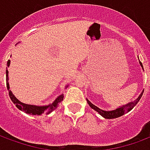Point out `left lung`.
<instances>
[{
    "mask_svg": "<svg viewBox=\"0 0 150 150\" xmlns=\"http://www.w3.org/2000/svg\"><path fill=\"white\" fill-rule=\"evenodd\" d=\"M140 64L142 67V68H143V66H142V63L140 62ZM144 92V91H143ZM143 92H142V94L139 96V97L135 101H133V102H131V103H129V104H126V105H124L122 107L118 108H116V110H112V111H104L100 109V108H99L96 106H95L94 104H92L90 102V101L87 100L88 101V104H89V106L91 108H93L94 110H96V112L100 114L101 116H104V118H106V119H113V118H116V117H119V116H123L125 113L128 112L129 111L131 110L132 108H133V107L135 106L136 104L138 103V101L140 100V99L142 98V95H143Z\"/></svg>",
    "mask_w": 150,
    "mask_h": 150,
    "instance_id": "1",
    "label": "left lung"
}]
</instances>
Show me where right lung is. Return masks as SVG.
I'll return each instance as SVG.
<instances>
[{
    "label": "right lung",
    "mask_w": 150,
    "mask_h": 150,
    "mask_svg": "<svg viewBox=\"0 0 150 150\" xmlns=\"http://www.w3.org/2000/svg\"><path fill=\"white\" fill-rule=\"evenodd\" d=\"M10 61L8 60L7 62V66H9ZM8 71L6 68V86L8 88V95H9V97L11 99V100L13 101V103L16 105V107L18 108V109L23 111L25 113L28 114H32V115H41V114H49L50 112H51L53 110H54L56 108L58 107V104L62 101L63 100V95H60L58 98L56 99L54 101V103H52L50 105L47 106H35V105H30V104H25L21 103L20 101L18 100L17 98L15 97L13 95L12 91L9 90V86H8Z\"/></svg>",
    "instance_id": "1"
}]
</instances>
